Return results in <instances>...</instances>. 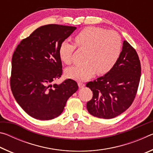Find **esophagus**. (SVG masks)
<instances>
[{
	"mask_svg": "<svg viewBox=\"0 0 153 153\" xmlns=\"http://www.w3.org/2000/svg\"><path fill=\"white\" fill-rule=\"evenodd\" d=\"M78 86L79 88H82L83 87L85 86V84L84 83H82V82H78Z\"/></svg>",
	"mask_w": 153,
	"mask_h": 153,
	"instance_id": "34e87169",
	"label": "esophagus"
}]
</instances>
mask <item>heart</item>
Instances as JSON below:
<instances>
[{"instance_id": "1", "label": "heart", "mask_w": 153, "mask_h": 153, "mask_svg": "<svg viewBox=\"0 0 153 153\" xmlns=\"http://www.w3.org/2000/svg\"><path fill=\"white\" fill-rule=\"evenodd\" d=\"M75 41L77 47L88 51L86 63L66 70V76L77 81H86L97 71L98 74L110 71L120 58L122 48V42L117 33L100 27H85L76 36ZM76 48L74 44L67 40L61 44L59 53L64 63H71Z\"/></svg>"}]
</instances>
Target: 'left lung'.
<instances>
[{
	"label": "left lung",
	"mask_w": 153,
	"mask_h": 153,
	"mask_svg": "<svg viewBox=\"0 0 153 153\" xmlns=\"http://www.w3.org/2000/svg\"><path fill=\"white\" fill-rule=\"evenodd\" d=\"M141 67L138 54L124 40L120 58L110 71L86 84L92 98L88 111L98 118L112 119L123 113L133 102L138 90Z\"/></svg>",
	"instance_id": "obj_1"
}]
</instances>
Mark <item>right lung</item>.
Returning <instances> with one entry per match:
<instances>
[{"mask_svg": "<svg viewBox=\"0 0 153 153\" xmlns=\"http://www.w3.org/2000/svg\"><path fill=\"white\" fill-rule=\"evenodd\" d=\"M76 30L66 25H43L21 41L14 51L11 91L20 107L36 120L60 115L67 100L78 89L71 79L53 84L62 75L59 46Z\"/></svg>", "mask_w": 153, "mask_h": 153, "instance_id": "1", "label": "right lung"}]
</instances>
